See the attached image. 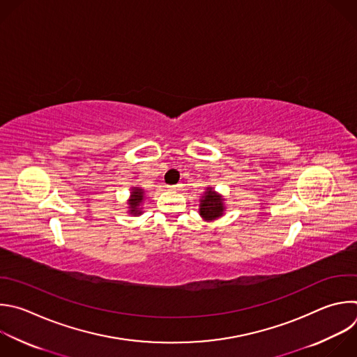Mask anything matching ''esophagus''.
Listing matches in <instances>:
<instances>
[{"label": "esophagus", "instance_id": "esophagus-1", "mask_svg": "<svg viewBox=\"0 0 357 357\" xmlns=\"http://www.w3.org/2000/svg\"><path fill=\"white\" fill-rule=\"evenodd\" d=\"M182 188V183H178V185H174V186H168L169 190H179Z\"/></svg>", "mask_w": 357, "mask_h": 357}]
</instances>
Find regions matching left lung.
<instances>
[{"label": "left lung", "instance_id": "left-lung-1", "mask_svg": "<svg viewBox=\"0 0 357 357\" xmlns=\"http://www.w3.org/2000/svg\"><path fill=\"white\" fill-rule=\"evenodd\" d=\"M199 213L206 221L215 220L224 213V199L221 195L213 190V188H207L204 195L200 199Z\"/></svg>", "mask_w": 357, "mask_h": 357}]
</instances>
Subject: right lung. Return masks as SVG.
<instances>
[{"label":"right lung","mask_w":357,"mask_h":357,"mask_svg":"<svg viewBox=\"0 0 357 357\" xmlns=\"http://www.w3.org/2000/svg\"><path fill=\"white\" fill-rule=\"evenodd\" d=\"M144 199V190L140 188H132L130 199H129V213L133 215H140L143 213L142 203Z\"/></svg>","instance_id":"obj_1"}]
</instances>
